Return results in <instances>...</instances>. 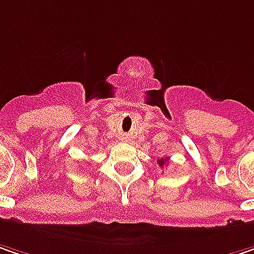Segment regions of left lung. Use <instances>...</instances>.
Listing matches in <instances>:
<instances>
[{"label": "left lung", "instance_id": "1", "mask_svg": "<svg viewBox=\"0 0 254 254\" xmlns=\"http://www.w3.org/2000/svg\"><path fill=\"white\" fill-rule=\"evenodd\" d=\"M166 163H167V158H160V160H158V166H160V167H164Z\"/></svg>", "mask_w": 254, "mask_h": 254}]
</instances>
